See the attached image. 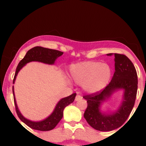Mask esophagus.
<instances>
[{
  "label": "esophagus",
  "instance_id": "34e87169",
  "mask_svg": "<svg viewBox=\"0 0 146 146\" xmlns=\"http://www.w3.org/2000/svg\"><path fill=\"white\" fill-rule=\"evenodd\" d=\"M82 98V97L81 95H78L76 97H75V101H79V100H81Z\"/></svg>",
  "mask_w": 146,
  "mask_h": 146
}]
</instances>
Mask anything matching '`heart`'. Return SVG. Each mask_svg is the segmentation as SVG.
<instances>
[{
  "label": "heart",
  "mask_w": 146,
  "mask_h": 146,
  "mask_svg": "<svg viewBox=\"0 0 146 146\" xmlns=\"http://www.w3.org/2000/svg\"><path fill=\"white\" fill-rule=\"evenodd\" d=\"M69 73L71 80L77 84H82L84 91L95 93L103 90L109 84L112 70L106 63L84 61L71 64Z\"/></svg>",
  "instance_id": "heart-1"
}]
</instances>
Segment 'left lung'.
<instances>
[{"label":"left lung","instance_id":"obj_1","mask_svg":"<svg viewBox=\"0 0 146 146\" xmlns=\"http://www.w3.org/2000/svg\"><path fill=\"white\" fill-rule=\"evenodd\" d=\"M114 56L115 71L110 82L98 93L83 96L87 102L84 117L92 128L100 131H111L123 125L131 113L137 97L138 79L135 66L125 55L115 53ZM118 89L125 90L124 100L119 109L112 114L101 113V104Z\"/></svg>","mask_w":146,"mask_h":146}]
</instances>
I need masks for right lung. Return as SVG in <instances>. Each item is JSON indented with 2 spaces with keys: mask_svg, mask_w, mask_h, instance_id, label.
I'll use <instances>...</instances> for the list:
<instances>
[{
  "mask_svg": "<svg viewBox=\"0 0 146 146\" xmlns=\"http://www.w3.org/2000/svg\"><path fill=\"white\" fill-rule=\"evenodd\" d=\"M63 53V52L58 51V50L44 48L42 47V46H35V47L31 48L27 52L24 58L21 60V62L18 64L16 70V73H15L13 84H14L15 82V80H16L18 73L27 63L32 61H38L45 64H54L57 58L58 57L61 56ZM12 90L13 95H14L15 108H16V113H17L20 119L31 128L37 130H40V131H48V130H51L54 128L62 118L63 111L65 107L67 106L72 102H73L75 96H76V93H73L68 97L60 100V101L56 105L53 112L49 117H48L47 118L45 119L43 121L35 122L27 119L20 113L17 104H16V100H15L14 86H13Z\"/></svg>",
  "mask_w": 146,
  "mask_h": 146,
  "instance_id": "right-lung-1",
  "label": "right lung"
}]
</instances>
